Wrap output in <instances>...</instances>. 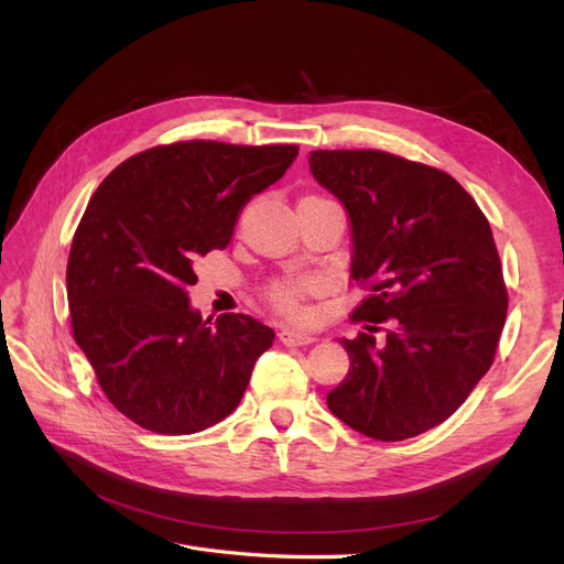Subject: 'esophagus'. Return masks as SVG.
<instances>
[{"mask_svg":"<svg viewBox=\"0 0 564 564\" xmlns=\"http://www.w3.org/2000/svg\"><path fill=\"white\" fill-rule=\"evenodd\" d=\"M280 340L284 346H311V344H315L317 336H313L311 332H301V329H282Z\"/></svg>","mask_w":564,"mask_h":564,"instance_id":"34e87169","label":"esophagus"}]
</instances>
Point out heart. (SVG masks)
I'll use <instances>...</instances> for the list:
<instances>
[{"label":"heart","instance_id":"1","mask_svg":"<svg viewBox=\"0 0 564 564\" xmlns=\"http://www.w3.org/2000/svg\"><path fill=\"white\" fill-rule=\"evenodd\" d=\"M315 289V282L308 278H292V280H280L270 284L268 289V301L272 308L286 317H301L303 315V299L308 296Z\"/></svg>","mask_w":564,"mask_h":564}]
</instances>
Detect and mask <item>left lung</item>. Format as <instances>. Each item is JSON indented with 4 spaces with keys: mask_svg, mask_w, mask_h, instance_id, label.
<instances>
[{
    "mask_svg": "<svg viewBox=\"0 0 564 564\" xmlns=\"http://www.w3.org/2000/svg\"><path fill=\"white\" fill-rule=\"evenodd\" d=\"M311 172L350 218V278L369 286L340 338L350 369L327 404L381 442L421 435L494 362L508 294L489 220L449 174L381 150H313ZM387 324V334L373 333Z\"/></svg>",
    "mask_w": 564,
    "mask_h": 564,
    "instance_id": "obj_1",
    "label": "left lung"
}]
</instances>
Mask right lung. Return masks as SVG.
Wrapping results in <instances>:
<instances>
[{
  "mask_svg": "<svg viewBox=\"0 0 564 564\" xmlns=\"http://www.w3.org/2000/svg\"><path fill=\"white\" fill-rule=\"evenodd\" d=\"M299 145L181 141L139 152L98 185L67 259L73 336L108 400L141 429L191 435L240 404L275 332L191 308L195 263L226 249L245 204Z\"/></svg>",
  "mask_w": 564,
  "mask_h": 564,
  "instance_id": "obj_1",
  "label": "right lung"
}]
</instances>
